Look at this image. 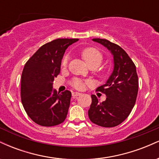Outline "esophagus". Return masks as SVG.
<instances>
[{
    "label": "esophagus",
    "mask_w": 159,
    "mask_h": 159,
    "mask_svg": "<svg viewBox=\"0 0 159 159\" xmlns=\"http://www.w3.org/2000/svg\"><path fill=\"white\" fill-rule=\"evenodd\" d=\"M80 95H81V93H80L73 92V93H72V97L76 98V97H78V96H79Z\"/></svg>",
    "instance_id": "1"
}]
</instances>
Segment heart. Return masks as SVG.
<instances>
[{"label": "heart", "mask_w": 159, "mask_h": 159, "mask_svg": "<svg viewBox=\"0 0 159 159\" xmlns=\"http://www.w3.org/2000/svg\"><path fill=\"white\" fill-rule=\"evenodd\" d=\"M81 57L85 61V63L90 67H94L95 69L97 68L101 65L103 61V55L98 49L95 48H86L81 52ZM69 60V56L68 54H66L62 60V66L66 67L68 66ZM87 82L81 81L80 79H74L71 82L75 88L78 90H81L84 87V84Z\"/></svg>", "instance_id": "obj_1"}]
</instances>
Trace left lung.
<instances>
[{"label":"left lung","mask_w":159,"mask_h":159,"mask_svg":"<svg viewBox=\"0 0 159 159\" xmlns=\"http://www.w3.org/2000/svg\"><path fill=\"white\" fill-rule=\"evenodd\" d=\"M108 49L114 57V70L105 84L96 90L106 95L99 102L92 95L88 111L90 121L99 126L114 127L122 123L134 106L138 92V77L132 60L121 47L105 39H93Z\"/></svg>","instance_id":"obj_1"}]
</instances>
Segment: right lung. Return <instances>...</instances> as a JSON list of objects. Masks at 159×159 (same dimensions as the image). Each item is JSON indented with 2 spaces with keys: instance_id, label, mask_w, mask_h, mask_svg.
Returning <instances> with one entry per match:
<instances>
[{
  "instance_id": "add662e5",
  "label": "right lung",
  "mask_w": 159,
  "mask_h": 159,
  "mask_svg": "<svg viewBox=\"0 0 159 159\" xmlns=\"http://www.w3.org/2000/svg\"><path fill=\"white\" fill-rule=\"evenodd\" d=\"M78 39H57L43 45L27 63L21 74V98L27 114L34 123L54 126L64 121L72 93L53 90L54 78L61 72L66 49Z\"/></svg>"
}]
</instances>
